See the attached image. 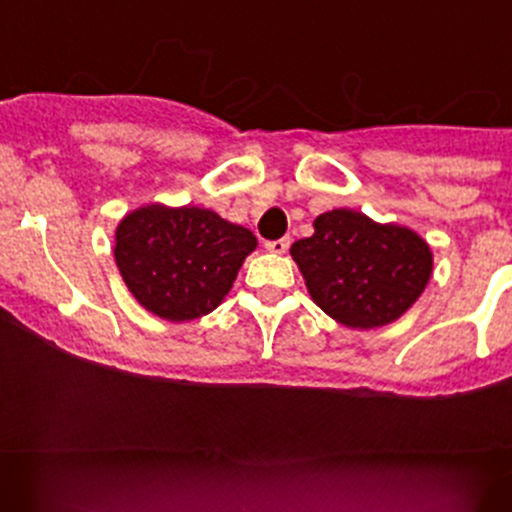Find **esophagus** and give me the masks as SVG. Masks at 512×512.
<instances>
[{
    "instance_id": "obj_1",
    "label": "esophagus",
    "mask_w": 512,
    "mask_h": 512,
    "mask_svg": "<svg viewBox=\"0 0 512 512\" xmlns=\"http://www.w3.org/2000/svg\"><path fill=\"white\" fill-rule=\"evenodd\" d=\"M264 248H267V252H274V255H286L290 248V241L288 238H278V241L264 243Z\"/></svg>"
}]
</instances>
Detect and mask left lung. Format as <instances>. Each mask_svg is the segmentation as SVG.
<instances>
[{
  "label": "left lung",
  "instance_id": "1",
  "mask_svg": "<svg viewBox=\"0 0 512 512\" xmlns=\"http://www.w3.org/2000/svg\"><path fill=\"white\" fill-rule=\"evenodd\" d=\"M290 255L312 300L359 331L404 316L432 276V250L423 236L349 208L316 217L314 234L295 241Z\"/></svg>",
  "mask_w": 512,
  "mask_h": 512
}]
</instances>
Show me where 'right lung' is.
<instances>
[{"label":"right lung","mask_w":512,"mask_h":512,"mask_svg":"<svg viewBox=\"0 0 512 512\" xmlns=\"http://www.w3.org/2000/svg\"><path fill=\"white\" fill-rule=\"evenodd\" d=\"M257 238L208 208L141 205L120 219L113 255L129 293L160 319L193 321L217 309Z\"/></svg>","instance_id":"1"}]
</instances>
